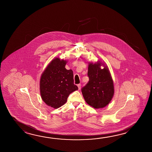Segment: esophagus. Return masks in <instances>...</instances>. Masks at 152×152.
<instances>
[{
	"label": "esophagus",
	"mask_w": 152,
	"mask_h": 152,
	"mask_svg": "<svg viewBox=\"0 0 152 152\" xmlns=\"http://www.w3.org/2000/svg\"><path fill=\"white\" fill-rule=\"evenodd\" d=\"M78 88V89L80 90V89H81V84H78L77 85Z\"/></svg>",
	"instance_id": "esophagus-1"
}]
</instances>
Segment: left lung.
Masks as SVG:
<instances>
[{
    "label": "left lung",
    "instance_id": "obj_1",
    "mask_svg": "<svg viewBox=\"0 0 152 152\" xmlns=\"http://www.w3.org/2000/svg\"><path fill=\"white\" fill-rule=\"evenodd\" d=\"M102 66L103 69L100 67ZM88 75L89 81L82 89L86 102L93 108L105 107L114 94V86L108 67L105 62L89 63Z\"/></svg>",
    "mask_w": 152,
    "mask_h": 152
}]
</instances>
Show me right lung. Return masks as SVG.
Masks as SVG:
<instances>
[{
    "instance_id": "add662e5",
    "label": "right lung",
    "mask_w": 152,
    "mask_h": 152,
    "mask_svg": "<svg viewBox=\"0 0 152 152\" xmlns=\"http://www.w3.org/2000/svg\"><path fill=\"white\" fill-rule=\"evenodd\" d=\"M68 61L56 57L50 62L40 76L41 98L45 104L57 109L64 105L69 95L78 87L75 85L73 71L65 68Z\"/></svg>"
}]
</instances>
